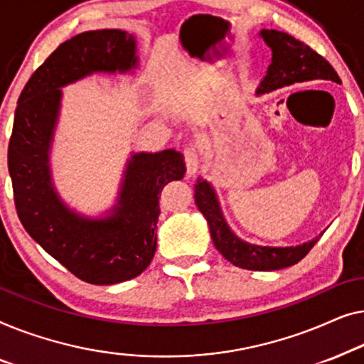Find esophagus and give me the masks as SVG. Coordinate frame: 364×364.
<instances>
[{
	"label": "esophagus",
	"instance_id": "1",
	"mask_svg": "<svg viewBox=\"0 0 364 364\" xmlns=\"http://www.w3.org/2000/svg\"><path fill=\"white\" fill-rule=\"evenodd\" d=\"M184 163H186V173L189 176L196 175L199 161H201V156H199V150L194 145H189L184 148Z\"/></svg>",
	"mask_w": 364,
	"mask_h": 364
}]
</instances>
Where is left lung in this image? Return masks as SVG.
I'll use <instances>...</instances> for the list:
<instances>
[{
    "label": "left lung",
    "instance_id": "8db88e82",
    "mask_svg": "<svg viewBox=\"0 0 364 364\" xmlns=\"http://www.w3.org/2000/svg\"><path fill=\"white\" fill-rule=\"evenodd\" d=\"M260 38L272 50V63L267 74L260 82L255 94L282 89L285 85L309 80H331L340 84V77L335 69L316 54L314 49L295 39L294 36L275 29H260ZM194 201L203 216L206 218L211 239L224 259L235 267L247 270H279L295 265L299 260L310 252L316 244L315 237L300 245H287V247H272V245H259L247 242L235 234L224 218L221 204H219L216 189L209 181L199 176L194 186Z\"/></svg>",
    "mask_w": 364,
    "mask_h": 364
}]
</instances>
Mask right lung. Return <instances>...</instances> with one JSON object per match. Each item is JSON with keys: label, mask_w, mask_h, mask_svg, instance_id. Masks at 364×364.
Wrapping results in <instances>:
<instances>
[{"label": "right lung", "mask_w": 364, "mask_h": 364, "mask_svg": "<svg viewBox=\"0 0 364 364\" xmlns=\"http://www.w3.org/2000/svg\"><path fill=\"white\" fill-rule=\"evenodd\" d=\"M138 68L136 38L97 29L60 44L31 75L18 99L8 170L14 204L28 234L75 277L95 285L135 279L156 250L158 199L186 173L180 151L132 153L115 204L85 216L60 198L50 171L63 87L92 74H129Z\"/></svg>", "instance_id": "1"}]
</instances>
